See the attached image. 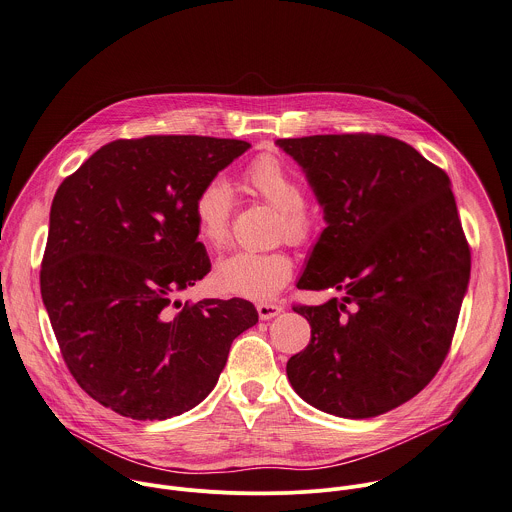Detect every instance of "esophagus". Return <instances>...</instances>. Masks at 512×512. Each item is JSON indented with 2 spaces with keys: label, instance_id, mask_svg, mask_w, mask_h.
<instances>
[{
  "label": "esophagus",
  "instance_id": "34e87169",
  "mask_svg": "<svg viewBox=\"0 0 512 512\" xmlns=\"http://www.w3.org/2000/svg\"><path fill=\"white\" fill-rule=\"evenodd\" d=\"M256 310H258V316H260L262 320H270V318L278 316V314L284 310V306H282V304H272V302H260V304L256 306Z\"/></svg>",
  "mask_w": 512,
  "mask_h": 512
}]
</instances>
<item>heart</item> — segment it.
I'll return each mask as SVG.
<instances>
[{
  "mask_svg": "<svg viewBox=\"0 0 512 512\" xmlns=\"http://www.w3.org/2000/svg\"><path fill=\"white\" fill-rule=\"evenodd\" d=\"M242 186L254 198L280 212L278 236L304 244L316 232V216L304 204L298 174L278 156L260 154L242 172ZM234 194L226 180H208L194 198V228L210 248H222L230 238ZM292 276V260L284 252H232L216 262L218 288L248 300L274 298Z\"/></svg>",
  "mask_w": 512,
  "mask_h": 512,
  "instance_id": "1",
  "label": "heart"
}]
</instances>
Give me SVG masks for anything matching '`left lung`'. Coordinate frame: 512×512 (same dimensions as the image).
Wrapping results in <instances>:
<instances>
[{"mask_svg": "<svg viewBox=\"0 0 512 512\" xmlns=\"http://www.w3.org/2000/svg\"><path fill=\"white\" fill-rule=\"evenodd\" d=\"M304 170L326 228L300 290H338L294 306L308 346L286 364L300 398L342 418L384 414L442 366L470 278L450 180L412 146L380 134L276 140Z\"/></svg>", "mask_w": 512, "mask_h": 512, "instance_id": "8db88e82", "label": "left lung"}]
</instances>
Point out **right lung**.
I'll return each mask as SVG.
<instances>
[{"label": "right lung", "mask_w": 512, "mask_h": 512, "mask_svg": "<svg viewBox=\"0 0 512 512\" xmlns=\"http://www.w3.org/2000/svg\"><path fill=\"white\" fill-rule=\"evenodd\" d=\"M248 148L208 136L116 140L58 188L42 300L72 376L106 408L134 420L188 412L258 322L242 298L172 300L212 268L194 198Z\"/></svg>", "instance_id": "1"}]
</instances>
